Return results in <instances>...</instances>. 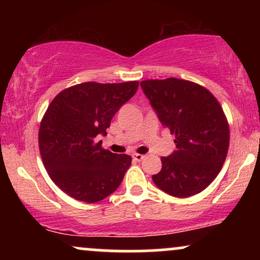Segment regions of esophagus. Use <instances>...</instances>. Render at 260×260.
<instances>
[{
    "label": "esophagus",
    "mask_w": 260,
    "mask_h": 260,
    "mask_svg": "<svg viewBox=\"0 0 260 260\" xmlns=\"http://www.w3.org/2000/svg\"><path fill=\"white\" fill-rule=\"evenodd\" d=\"M132 157H133L134 161H138V162H139V161H142L145 156H144V155H142V154H134Z\"/></svg>",
    "instance_id": "34e87169"
}]
</instances>
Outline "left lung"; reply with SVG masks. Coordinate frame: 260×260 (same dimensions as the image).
<instances>
[{
	"mask_svg": "<svg viewBox=\"0 0 260 260\" xmlns=\"http://www.w3.org/2000/svg\"><path fill=\"white\" fill-rule=\"evenodd\" d=\"M140 86L176 143L174 153L161 157L154 183L177 198L202 192L219 175L228 155L230 128L221 105L207 88L189 80L148 79Z\"/></svg>",
	"mask_w": 260,
	"mask_h": 260,
	"instance_id": "1",
	"label": "left lung"
}]
</instances>
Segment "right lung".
<instances>
[{
	"instance_id": "1",
	"label": "right lung",
	"mask_w": 260,
	"mask_h": 260,
	"mask_svg": "<svg viewBox=\"0 0 260 260\" xmlns=\"http://www.w3.org/2000/svg\"><path fill=\"white\" fill-rule=\"evenodd\" d=\"M137 80L86 82L62 90L51 101L39 129V149L50 178L77 201L96 203L117 189L132 157L101 147L98 134L136 94Z\"/></svg>"
}]
</instances>
